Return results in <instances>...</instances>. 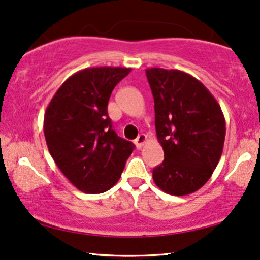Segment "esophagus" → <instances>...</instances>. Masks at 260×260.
Listing matches in <instances>:
<instances>
[{
  "label": "esophagus",
  "instance_id": "1",
  "mask_svg": "<svg viewBox=\"0 0 260 260\" xmlns=\"http://www.w3.org/2000/svg\"><path fill=\"white\" fill-rule=\"evenodd\" d=\"M146 140H148V137H146L145 134H139V136L137 137V139L134 140V144H136L137 149H142Z\"/></svg>",
  "mask_w": 260,
  "mask_h": 260
}]
</instances>
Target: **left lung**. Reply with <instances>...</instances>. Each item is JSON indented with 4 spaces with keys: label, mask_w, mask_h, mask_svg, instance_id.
Returning a JSON list of instances; mask_svg holds the SVG:
<instances>
[{
    "label": "left lung",
    "mask_w": 260,
    "mask_h": 260,
    "mask_svg": "<svg viewBox=\"0 0 260 260\" xmlns=\"http://www.w3.org/2000/svg\"><path fill=\"white\" fill-rule=\"evenodd\" d=\"M155 100V127L165 160L152 178L162 191L184 196L198 191L220 160L225 118L212 93L180 70H145Z\"/></svg>",
    "instance_id": "obj_1"
}]
</instances>
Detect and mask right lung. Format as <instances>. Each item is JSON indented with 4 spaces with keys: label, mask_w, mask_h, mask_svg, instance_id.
Masks as SVG:
<instances>
[{
    "label": "right lung",
    "mask_w": 260,
    "mask_h": 260,
    "mask_svg": "<svg viewBox=\"0 0 260 260\" xmlns=\"http://www.w3.org/2000/svg\"><path fill=\"white\" fill-rule=\"evenodd\" d=\"M129 68H87L71 75L47 106L43 132L49 154L69 181L102 193L120 179L134 144L112 129L108 103Z\"/></svg>",
    "instance_id": "add662e5"
}]
</instances>
